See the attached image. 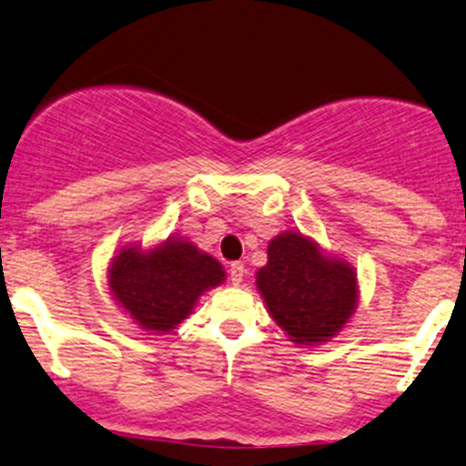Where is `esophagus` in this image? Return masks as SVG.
<instances>
[{
    "instance_id": "obj_1",
    "label": "esophagus",
    "mask_w": 466,
    "mask_h": 466,
    "mask_svg": "<svg viewBox=\"0 0 466 466\" xmlns=\"http://www.w3.org/2000/svg\"><path fill=\"white\" fill-rule=\"evenodd\" d=\"M243 276H245L243 263H232V265H229V280H232L234 285H241L243 283Z\"/></svg>"
}]
</instances>
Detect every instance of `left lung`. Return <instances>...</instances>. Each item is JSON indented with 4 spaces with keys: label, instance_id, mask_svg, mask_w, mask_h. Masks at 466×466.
Wrapping results in <instances>:
<instances>
[{
    "label": "left lung",
    "instance_id": "8db88e82",
    "mask_svg": "<svg viewBox=\"0 0 466 466\" xmlns=\"http://www.w3.org/2000/svg\"><path fill=\"white\" fill-rule=\"evenodd\" d=\"M257 285L272 319L299 345L336 336L356 309L354 268L327 257L300 232L269 241L268 265L257 272Z\"/></svg>",
    "mask_w": 466,
    "mask_h": 466
}]
</instances>
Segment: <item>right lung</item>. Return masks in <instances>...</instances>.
Segmentation results:
<instances>
[{"label": "right lung", "instance_id": "obj_1", "mask_svg": "<svg viewBox=\"0 0 466 466\" xmlns=\"http://www.w3.org/2000/svg\"><path fill=\"white\" fill-rule=\"evenodd\" d=\"M116 303L147 331H170L192 314L198 296L225 280L217 258L192 243L167 238L143 252L124 248L108 269Z\"/></svg>", "mask_w": 466, "mask_h": 466}]
</instances>
